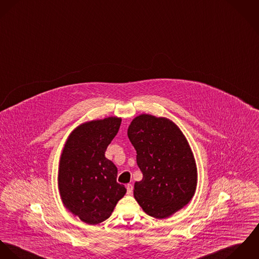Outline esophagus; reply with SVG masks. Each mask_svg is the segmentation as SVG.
<instances>
[{"mask_svg":"<svg viewBox=\"0 0 259 259\" xmlns=\"http://www.w3.org/2000/svg\"><path fill=\"white\" fill-rule=\"evenodd\" d=\"M126 189H127V194L128 195H132V193H133V186L131 184H128L126 186Z\"/></svg>","mask_w":259,"mask_h":259,"instance_id":"esophagus-1","label":"esophagus"}]
</instances>
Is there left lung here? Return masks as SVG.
<instances>
[{"instance_id":"left-lung-1","label":"left lung","mask_w":259,"mask_h":259,"mask_svg":"<svg viewBox=\"0 0 259 259\" xmlns=\"http://www.w3.org/2000/svg\"><path fill=\"white\" fill-rule=\"evenodd\" d=\"M143 179L134 185V198L144 211L166 219L192 200L197 165L186 137L167 118L141 114L128 128Z\"/></svg>"}]
</instances>
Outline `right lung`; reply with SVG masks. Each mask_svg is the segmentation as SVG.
Returning a JSON list of instances; mask_svg holds the SVG:
<instances>
[{"label": "right lung", "instance_id": "1", "mask_svg": "<svg viewBox=\"0 0 259 259\" xmlns=\"http://www.w3.org/2000/svg\"><path fill=\"white\" fill-rule=\"evenodd\" d=\"M121 118L108 117L79 125L69 135L59 161L58 190L64 206L88 225L107 220L126 194L117 183V168L105 151Z\"/></svg>", "mask_w": 259, "mask_h": 259}]
</instances>
